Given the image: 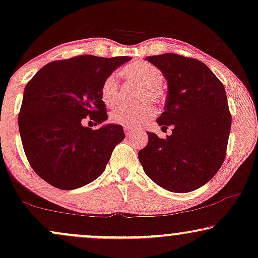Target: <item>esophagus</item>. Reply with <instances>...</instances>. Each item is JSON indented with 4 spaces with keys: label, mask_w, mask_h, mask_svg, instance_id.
Segmentation results:
<instances>
[{
    "label": "esophagus",
    "mask_w": 258,
    "mask_h": 258,
    "mask_svg": "<svg viewBox=\"0 0 258 258\" xmlns=\"http://www.w3.org/2000/svg\"><path fill=\"white\" fill-rule=\"evenodd\" d=\"M132 130H133L132 126L124 125V133H125V135H130V133H132Z\"/></svg>",
    "instance_id": "obj_1"
}]
</instances>
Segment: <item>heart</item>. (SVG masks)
<instances>
[{
  "label": "heart",
  "mask_w": 258,
  "mask_h": 258,
  "mask_svg": "<svg viewBox=\"0 0 258 258\" xmlns=\"http://www.w3.org/2000/svg\"><path fill=\"white\" fill-rule=\"evenodd\" d=\"M122 76L126 81L142 84L140 98L141 101L161 102L164 94L161 89L164 76L157 67L144 61H136L123 67ZM119 83L115 75H109L104 80L101 88L102 100L108 107H114L118 97ZM155 116V109L150 103H143L137 107L118 105L110 112V121L116 124L137 126L149 122Z\"/></svg>",
  "instance_id": "heart-1"
}]
</instances>
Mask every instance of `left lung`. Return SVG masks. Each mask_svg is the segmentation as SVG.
I'll list each match as a JSON object with an SVG mask.
<instances>
[{"label": "left lung", "instance_id": "obj_1", "mask_svg": "<svg viewBox=\"0 0 258 258\" xmlns=\"http://www.w3.org/2000/svg\"><path fill=\"white\" fill-rule=\"evenodd\" d=\"M168 84L164 111L156 119L172 134L160 139L147 132L139 160L151 181L172 192H189L206 184L224 162L231 115L225 89L215 74L195 58L167 52L148 56Z\"/></svg>", "mask_w": 258, "mask_h": 258}]
</instances>
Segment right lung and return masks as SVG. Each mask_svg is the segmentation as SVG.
<instances>
[{
	"label": "right lung",
	"instance_id": "right-lung-1",
	"mask_svg": "<svg viewBox=\"0 0 258 258\" xmlns=\"http://www.w3.org/2000/svg\"><path fill=\"white\" fill-rule=\"evenodd\" d=\"M129 56L104 58L82 55L48 63L24 88L19 116L23 149L31 168L55 188L73 190L103 174L116 144L124 140L122 125L91 130L108 119L101 88Z\"/></svg>",
	"mask_w": 258,
	"mask_h": 258
}]
</instances>
